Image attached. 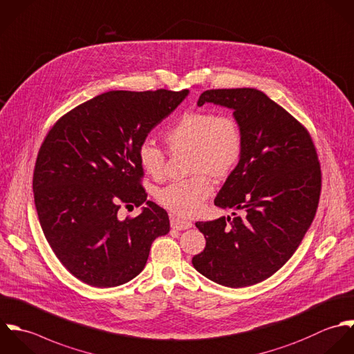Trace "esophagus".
<instances>
[{"label": "esophagus", "instance_id": "1", "mask_svg": "<svg viewBox=\"0 0 354 354\" xmlns=\"http://www.w3.org/2000/svg\"><path fill=\"white\" fill-rule=\"evenodd\" d=\"M170 225H171L173 230H177V231H185V230L192 228V223L191 221L181 220V218H171Z\"/></svg>", "mask_w": 354, "mask_h": 354}]
</instances>
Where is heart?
<instances>
[{
  "mask_svg": "<svg viewBox=\"0 0 354 354\" xmlns=\"http://www.w3.org/2000/svg\"><path fill=\"white\" fill-rule=\"evenodd\" d=\"M170 152H188L187 173L192 177L176 181L156 192L158 202L181 217L196 216L212 194L213 181L227 178L239 165L244 137L239 122L231 115L192 111L181 115L163 134ZM141 169L159 178L165 170V152L151 141L137 149Z\"/></svg>",
  "mask_w": 354,
  "mask_h": 354,
  "instance_id": "b5f03b06",
  "label": "heart"
}]
</instances>
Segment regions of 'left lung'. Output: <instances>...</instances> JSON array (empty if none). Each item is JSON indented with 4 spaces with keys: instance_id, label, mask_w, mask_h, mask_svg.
Wrapping results in <instances>:
<instances>
[{
    "instance_id": "1",
    "label": "left lung",
    "mask_w": 354,
    "mask_h": 354,
    "mask_svg": "<svg viewBox=\"0 0 354 354\" xmlns=\"http://www.w3.org/2000/svg\"><path fill=\"white\" fill-rule=\"evenodd\" d=\"M205 103L231 109L243 131L241 159L214 201L241 216L196 223L206 247L192 265L214 283L247 287L277 272L302 241L319 205L320 163L308 130L263 92L212 89Z\"/></svg>"
}]
</instances>
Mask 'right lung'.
Segmentation results:
<instances>
[{"label": "right lung", "mask_w": 354, "mask_h": 354, "mask_svg": "<svg viewBox=\"0 0 354 354\" xmlns=\"http://www.w3.org/2000/svg\"><path fill=\"white\" fill-rule=\"evenodd\" d=\"M189 91H110L59 119L34 169L38 220L50 248L81 281L100 288L130 281L152 241L170 231L167 213L147 201L137 149ZM147 206L119 221L122 204Z\"/></svg>", "instance_id": "1"}]
</instances>
